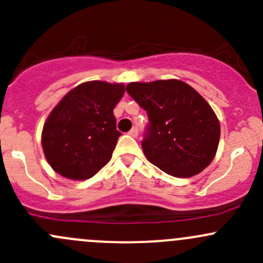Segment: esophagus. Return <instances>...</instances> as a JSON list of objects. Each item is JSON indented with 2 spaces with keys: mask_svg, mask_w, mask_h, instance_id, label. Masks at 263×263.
<instances>
[{
  "mask_svg": "<svg viewBox=\"0 0 263 263\" xmlns=\"http://www.w3.org/2000/svg\"><path fill=\"white\" fill-rule=\"evenodd\" d=\"M128 135H129V136H132V137H136L137 135H139V129H137V127H134V128H131V131L128 132Z\"/></svg>",
  "mask_w": 263,
  "mask_h": 263,
  "instance_id": "esophagus-1",
  "label": "esophagus"
}]
</instances>
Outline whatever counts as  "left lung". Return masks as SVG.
Wrapping results in <instances>:
<instances>
[{
	"label": "left lung",
	"mask_w": 263,
	"mask_h": 263,
	"mask_svg": "<svg viewBox=\"0 0 263 263\" xmlns=\"http://www.w3.org/2000/svg\"><path fill=\"white\" fill-rule=\"evenodd\" d=\"M128 94L150 121L142 150L166 174L190 178L210 165L220 140V123L208 102L176 79L129 82Z\"/></svg>",
	"instance_id": "8db88e82"
}]
</instances>
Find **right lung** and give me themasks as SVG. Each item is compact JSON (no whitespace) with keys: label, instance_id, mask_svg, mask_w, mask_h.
<instances>
[{"label":"right lung","instance_id":"obj_1","mask_svg":"<svg viewBox=\"0 0 263 263\" xmlns=\"http://www.w3.org/2000/svg\"><path fill=\"white\" fill-rule=\"evenodd\" d=\"M123 94V84L86 81L53 108L42 131V147L55 173L84 181L110 160L121 136L113 109Z\"/></svg>","mask_w":263,"mask_h":263}]
</instances>
